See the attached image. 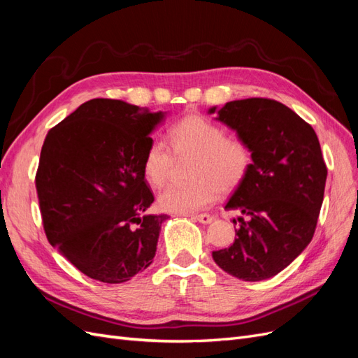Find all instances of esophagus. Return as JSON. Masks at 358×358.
I'll return each instance as SVG.
<instances>
[{
    "mask_svg": "<svg viewBox=\"0 0 358 358\" xmlns=\"http://www.w3.org/2000/svg\"><path fill=\"white\" fill-rule=\"evenodd\" d=\"M192 220H196L201 224H210L213 221V216L208 215V213H201V215H194Z\"/></svg>",
    "mask_w": 358,
    "mask_h": 358,
    "instance_id": "34e87169",
    "label": "esophagus"
}]
</instances>
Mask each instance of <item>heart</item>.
Wrapping results in <instances>:
<instances>
[{"mask_svg":"<svg viewBox=\"0 0 358 358\" xmlns=\"http://www.w3.org/2000/svg\"><path fill=\"white\" fill-rule=\"evenodd\" d=\"M175 154H194L191 182L171 183L159 194L158 206L164 212L192 213L210 206L221 192L236 189L252 164L251 149L241 137L227 136L224 127L201 115H187L169 128ZM173 164L170 149L154 140L142 162L149 185L159 188L169 179Z\"/></svg>","mask_w":358,"mask_h":358,"instance_id":"obj_1","label":"heart"}]
</instances>
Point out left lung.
<instances>
[{
	"instance_id": "obj_1",
	"label": "left lung",
	"mask_w": 358,
	"mask_h": 358,
	"mask_svg": "<svg viewBox=\"0 0 358 358\" xmlns=\"http://www.w3.org/2000/svg\"><path fill=\"white\" fill-rule=\"evenodd\" d=\"M251 149L252 164L227 210H239L233 245L212 257L224 272L249 282L289 266L312 241L327 167L313 128L285 104L246 99L210 107ZM236 222V221H233Z\"/></svg>"
}]
</instances>
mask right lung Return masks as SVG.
Segmentation results:
<instances>
[{
    "instance_id": "right-lung-1",
    "label": "right lung",
    "mask_w": 358,
    "mask_h": 358,
    "mask_svg": "<svg viewBox=\"0 0 358 358\" xmlns=\"http://www.w3.org/2000/svg\"><path fill=\"white\" fill-rule=\"evenodd\" d=\"M167 112L95 99L53 127L41 148L36 187L52 246L82 273L122 284L152 264L166 215L142 162Z\"/></svg>"
}]
</instances>
